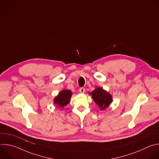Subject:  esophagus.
<instances>
[{"mask_svg": "<svg viewBox=\"0 0 159 159\" xmlns=\"http://www.w3.org/2000/svg\"><path fill=\"white\" fill-rule=\"evenodd\" d=\"M79 91H80V93L81 94H84V93H85V88H84V87H81V88H80Z\"/></svg>", "mask_w": 159, "mask_h": 159, "instance_id": "34e87169", "label": "esophagus"}]
</instances>
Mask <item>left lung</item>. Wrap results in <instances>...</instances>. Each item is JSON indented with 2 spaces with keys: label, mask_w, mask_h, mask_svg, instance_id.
I'll return each instance as SVG.
<instances>
[{
  "label": "left lung",
  "mask_w": 159,
  "mask_h": 159,
  "mask_svg": "<svg viewBox=\"0 0 159 159\" xmlns=\"http://www.w3.org/2000/svg\"><path fill=\"white\" fill-rule=\"evenodd\" d=\"M90 94L92 95L94 102L99 106L101 111L105 110L112 102L111 94L100 87H96Z\"/></svg>",
  "instance_id": "8db88e82"
}]
</instances>
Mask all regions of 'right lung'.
I'll return each mask as SVG.
<instances>
[{"label": "right lung", "mask_w": 159, "mask_h": 159, "mask_svg": "<svg viewBox=\"0 0 159 159\" xmlns=\"http://www.w3.org/2000/svg\"><path fill=\"white\" fill-rule=\"evenodd\" d=\"M72 93L71 90L64 89L61 90L58 94L54 98V104L59 107H64L70 101Z\"/></svg>", "instance_id": "1"}]
</instances>
